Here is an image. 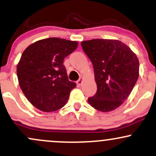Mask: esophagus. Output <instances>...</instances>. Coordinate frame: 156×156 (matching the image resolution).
Returning a JSON list of instances; mask_svg holds the SVG:
<instances>
[{"instance_id": "obj_1", "label": "esophagus", "mask_w": 156, "mask_h": 156, "mask_svg": "<svg viewBox=\"0 0 156 156\" xmlns=\"http://www.w3.org/2000/svg\"><path fill=\"white\" fill-rule=\"evenodd\" d=\"M82 83H83V78H80L79 79H78V81H76V83H77V85H78V86H81Z\"/></svg>"}]
</instances>
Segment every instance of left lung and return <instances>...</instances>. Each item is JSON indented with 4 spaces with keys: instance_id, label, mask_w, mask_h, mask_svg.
I'll return each instance as SVG.
<instances>
[{
    "instance_id": "1",
    "label": "left lung",
    "mask_w": 156,
    "mask_h": 156,
    "mask_svg": "<svg viewBox=\"0 0 156 156\" xmlns=\"http://www.w3.org/2000/svg\"><path fill=\"white\" fill-rule=\"evenodd\" d=\"M81 47L94 68L97 92L88 98L92 107L107 112L119 107L138 81L139 62L136 55L118 40L93 39Z\"/></svg>"
}]
</instances>
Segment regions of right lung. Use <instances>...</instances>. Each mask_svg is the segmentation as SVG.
Here are the masks:
<instances>
[{"label":"right lung","instance_id":"1","mask_svg":"<svg viewBox=\"0 0 156 156\" xmlns=\"http://www.w3.org/2000/svg\"><path fill=\"white\" fill-rule=\"evenodd\" d=\"M78 45L77 41L49 37L23 51L17 75L23 94L37 109L53 112L66 104L76 83L69 81L64 60Z\"/></svg>","mask_w":156,"mask_h":156}]
</instances>
